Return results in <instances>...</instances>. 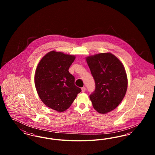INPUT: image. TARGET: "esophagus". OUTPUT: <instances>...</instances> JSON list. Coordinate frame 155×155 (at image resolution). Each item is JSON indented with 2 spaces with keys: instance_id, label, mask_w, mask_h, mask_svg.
Masks as SVG:
<instances>
[{
  "instance_id": "obj_1",
  "label": "esophagus",
  "mask_w": 155,
  "mask_h": 155,
  "mask_svg": "<svg viewBox=\"0 0 155 155\" xmlns=\"http://www.w3.org/2000/svg\"><path fill=\"white\" fill-rule=\"evenodd\" d=\"M81 89H82V92H84L85 91V90H86V88H85V87H82Z\"/></svg>"
}]
</instances>
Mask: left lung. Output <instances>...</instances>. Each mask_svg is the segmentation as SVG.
I'll return each mask as SVG.
<instances>
[{
  "instance_id": "obj_1",
  "label": "left lung",
  "mask_w": 155,
  "mask_h": 155,
  "mask_svg": "<svg viewBox=\"0 0 155 155\" xmlns=\"http://www.w3.org/2000/svg\"><path fill=\"white\" fill-rule=\"evenodd\" d=\"M95 82V90L89 95L94 108L101 114L116 109L125 96L128 80L125 68L111 53L86 58Z\"/></svg>"
}]
</instances>
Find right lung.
I'll return each instance as SVG.
<instances>
[{
  "label": "right lung",
  "mask_w": 155,
  "mask_h": 155,
  "mask_svg": "<svg viewBox=\"0 0 155 155\" xmlns=\"http://www.w3.org/2000/svg\"><path fill=\"white\" fill-rule=\"evenodd\" d=\"M75 59L74 55L52 51L40 60L35 71L39 97L46 106L58 112L66 110L81 91L68 71Z\"/></svg>",
  "instance_id": "right-lung-1"
}]
</instances>
